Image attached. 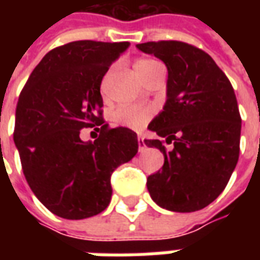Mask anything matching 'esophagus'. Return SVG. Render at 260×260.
<instances>
[{
    "instance_id": "esophagus-1",
    "label": "esophagus",
    "mask_w": 260,
    "mask_h": 260,
    "mask_svg": "<svg viewBox=\"0 0 260 260\" xmlns=\"http://www.w3.org/2000/svg\"><path fill=\"white\" fill-rule=\"evenodd\" d=\"M138 145H139V152H145V149H146V145H145V141H143V138H138Z\"/></svg>"
}]
</instances>
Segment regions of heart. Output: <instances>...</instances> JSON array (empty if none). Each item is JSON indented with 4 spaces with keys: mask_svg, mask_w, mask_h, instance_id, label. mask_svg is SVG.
Here are the masks:
<instances>
[{
    "mask_svg": "<svg viewBox=\"0 0 260 260\" xmlns=\"http://www.w3.org/2000/svg\"><path fill=\"white\" fill-rule=\"evenodd\" d=\"M157 61L150 58H141L138 59L134 65L136 74L139 78H143L145 75L149 74L152 69L158 67ZM153 108L146 106V107H119L117 108L113 114L114 122L119 126H126L132 129H142L145 128V125L149 122V119L152 118Z\"/></svg>",
    "mask_w": 260,
    "mask_h": 260,
    "instance_id": "b5f03b06",
    "label": "heart"
}]
</instances>
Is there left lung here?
<instances>
[{
    "label": "left lung",
    "mask_w": 260,
    "mask_h": 260,
    "mask_svg": "<svg viewBox=\"0 0 260 260\" xmlns=\"http://www.w3.org/2000/svg\"><path fill=\"white\" fill-rule=\"evenodd\" d=\"M136 47L161 59L167 100L149 124L161 139H145L164 156L161 171L149 175L147 191L171 212H196L210 205L230 181L240 156L241 115L234 89L213 58L188 43L147 42Z\"/></svg>",
    "instance_id": "1"
}]
</instances>
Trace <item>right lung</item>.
<instances>
[{
  "mask_svg": "<svg viewBox=\"0 0 260 260\" xmlns=\"http://www.w3.org/2000/svg\"><path fill=\"white\" fill-rule=\"evenodd\" d=\"M128 42L79 40L48 51L29 76L16 104L14 142L33 193L54 214L80 220L111 201L110 177L138 153L129 128L103 121V76ZM94 127L83 142L80 129Z\"/></svg>",
  "mask_w": 260,
  "mask_h": 260,
  "instance_id": "obj_1",
  "label": "right lung"
}]
</instances>
